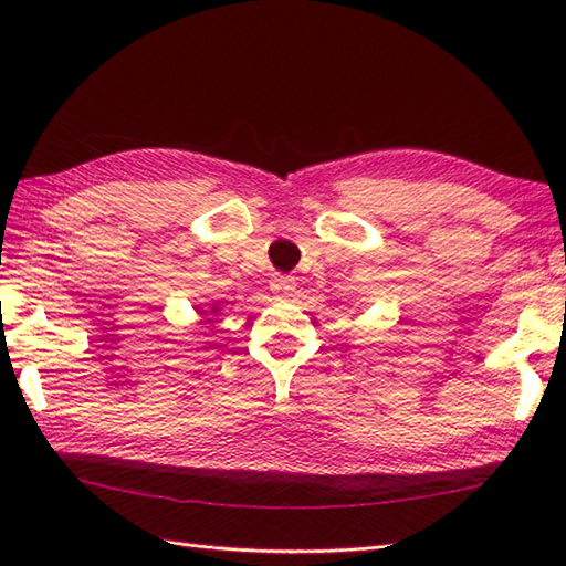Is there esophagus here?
I'll use <instances>...</instances> for the list:
<instances>
[{"instance_id": "esophagus-1", "label": "esophagus", "mask_w": 566, "mask_h": 566, "mask_svg": "<svg viewBox=\"0 0 566 566\" xmlns=\"http://www.w3.org/2000/svg\"><path fill=\"white\" fill-rule=\"evenodd\" d=\"M270 290L274 292V294H292L294 290H296V280L292 274H272V280H270Z\"/></svg>"}]
</instances>
